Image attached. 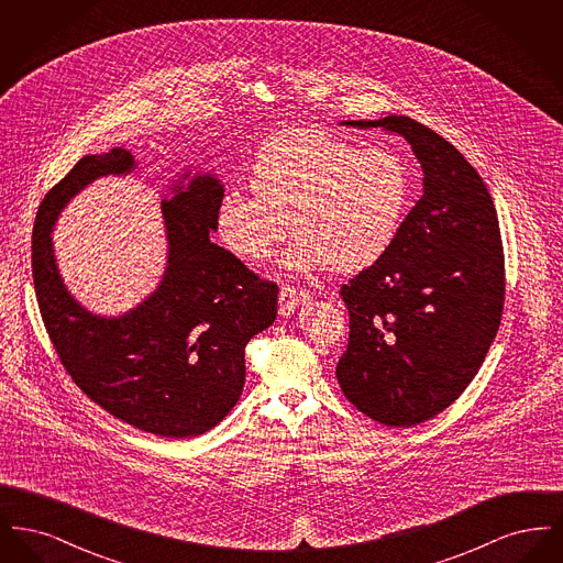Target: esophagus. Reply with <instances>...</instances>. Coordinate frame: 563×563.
Masks as SVG:
<instances>
[{
    "label": "esophagus",
    "mask_w": 563,
    "mask_h": 563,
    "mask_svg": "<svg viewBox=\"0 0 563 563\" xmlns=\"http://www.w3.org/2000/svg\"><path fill=\"white\" fill-rule=\"evenodd\" d=\"M310 297V294L306 291V289H299V287H294V285H280V294H278V299H280V310H283V314H291L297 310V306L301 303V301H306Z\"/></svg>",
    "instance_id": "esophagus-1"
}]
</instances>
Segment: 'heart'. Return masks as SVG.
Listing matches in <instances>:
<instances>
[{
  "instance_id": "1",
  "label": "heart",
  "mask_w": 563,
  "mask_h": 563,
  "mask_svg": "<svg viewBox=\"0 0 563 563\" xmlns=\"http://www.w3.org/2000/svg\"><path fill=\"white\" fill-rule=\"evenodd\" d=\"M251 188L221 198L217 234L236 257L264 262L291 221L297 239L283 266L294 274L374 266L397 241L411 196L407 166L393 150H356L319 131L268 139Z\"/></svg>"
}]
</instances>
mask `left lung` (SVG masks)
I'll use <instances>...</instances> for the list:
<instances>
[{
	"instance_id": "left-lung-1",
	"label": "left lung",
	"mask_w": 563,
	"mask_h": 563,
	"mask_svg": "<svg viewBox=\"0 0 563 563\" xmlns=\"http://www.w3.org/2000/svg\"><path fill=\"white\" fill-rule=\"evenodd\" d=\"M401 134L422 166V198L388 253L342 287L349 349L338 382L358 411L413 427L464 393L505 306V255L494 200L450 141L407 118L346 120Z\"/></svg>"
}]
</instances>
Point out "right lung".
I'll use <instances>...</instances> for the list:
<instances>
[{
	"instance_id": "1",
	"label": "right lung",
	"mask_w": 563,
	"mask_h": 563,
	"mask_svg": "<svg viewBox=\"0 0 563 563\" xmlns=\"http://www.w3.org/2000/svg\"><path fill=\"white\" fill-rule=\"evenodd\" d=\"M133 170V154L113 147L84 156L46 194L31 244L35 295L58 358L84 395L134 429L198 437L241 399L244 346L276 319L278 287L211 242L223 186L211 173L186 170L161 202V285L120 317L86 310L56 266L54 223L86 186Z\"/></svg>"
}]
</instances>
